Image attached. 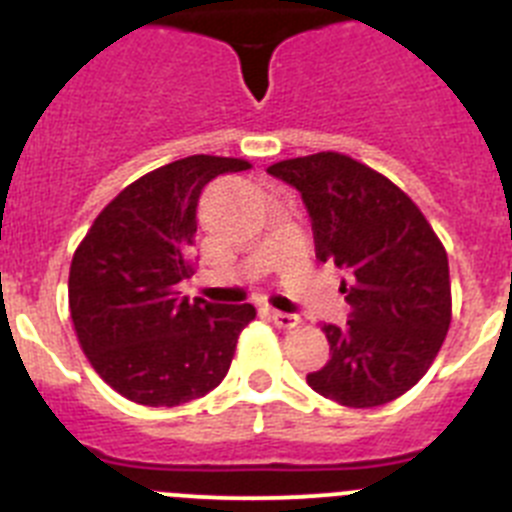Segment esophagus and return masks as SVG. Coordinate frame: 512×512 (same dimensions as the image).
<instances>
[{
    "label": "esophagus",
    "instance_id": "1",
    "mask_svg": "<svg viewBox=\"0 0 512 512\" xmlns=\"http://www.w3.org/2000/svg\"><path fill=\"white\" fill-rule=\"evenodd\" d=\"M269 318L274 320V325H277V328H282V330H292V328H297V325L302 323L297 315H289V312H279V310H271Z\"/></svg>",
    "mask_w": 512,
    "mask_h": 512
}]
</instances>
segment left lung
I'll list each match as a JSON object with an SVG mask.
<instances>
[{
  "instance_id": "left-lung-1",
  "label": "left lung",
  "mask_w": 512,
  "mask_h": 512,
  "mask_svg": "<svg viewBox=\"0 0 512 512\" xmlns=\"http://www.w3.org/2000/svg\"><path fill=\"white\" fill-rule=\"evenodd\" d=\"M302 194L315 256L348 271L343 328L323 325L330 359L307 374L318 395L346 408H377L415 387L451 325L449 256L408 194L336 151L271 164Z\"/></svg>"
}]
</instances>
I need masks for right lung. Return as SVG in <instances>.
<instances>
[{
  "mask_svg": "<svg viewBox=\"0 0 512 512\" xmlns=\"http://www.w3.org/2000/svg\"><path fill=\"white\" fill-rule=\"evenodd\" d=\"M251 169L243 158L187 156L122 189L74 251L69 307L94 372L122 397L174 408L223 382L253 305L179 297L194 274L197 202L207 182Z\"/></svg>",
  "mask_w": 512,
  "mask_h": 512,
  "instance_id": "add662e5",
  "label": "right lung"
}]
</instances>
